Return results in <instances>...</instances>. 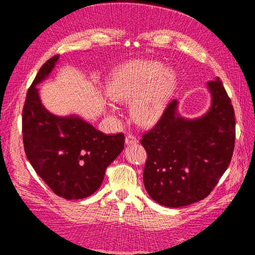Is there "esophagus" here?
Masks as SVG:
<instances>
[{"instance_id":"esophagus-1","label":"esophagus","mask_w":255,"mask_h":255,"mask_svg":"<svg viewBox=\"0 0 255 255\" xmlns=\"http://www.w3.org/2000/svg\"><path fill=\"white\" fill-rule=\"evenodd\" d=\"M125 142H126L127 145L137 144L138 143V139L134 137V136H131V134H129V136H127L126 138H125Z\"/></svg>"}]
</instances>
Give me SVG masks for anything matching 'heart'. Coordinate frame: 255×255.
I'll list each match as a JSON object with an SVG mask.
<instances>
[{
	"label": "heart",
	"instance_id": "b5f03b06",
	"mask_svg": "<svg viewBox=\"0 0 255 255\" xmlns=\"http://www.w3.org/2000/svg\"><path fill=\"white\" fill-rule=\"evenodd\" d=\"M177 85L174 69L159 61L132 60L114 70L105 92L110 100L130 103V115L141 127H152L163 117ZM110 111L114 107L108 105Z\"/></svg>",
	"mask_w": 255,
	"mask_h": 255
}]
</instances>
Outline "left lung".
Instances as JSON below:
<instances>
[{
  "instance_id": "1",
  "label": "left lung",
  "mask_w": 255,
  "mask_h": 255,
  "mask_svg": "<svg viewBox=\"0 0 255 255\" xmlns=\"http://www.w3.org/2000/svg\"><path fill=\"white\" fill-rule=\"evenodd\" d=\"M206 86L211 100L204 115L183 117L174 100L152 130L142 136L148 154L144 187L154 202L165 207H183L208 196L231 161L234 107L219 78Z\"/></svg>"
}]
</instances>
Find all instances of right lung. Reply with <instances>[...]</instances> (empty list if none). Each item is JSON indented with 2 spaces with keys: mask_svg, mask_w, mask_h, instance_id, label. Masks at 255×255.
<instances>
[{
  "mask_svg": "<svg viewBox=\"0 0 255 255\" xmlns=\"http://www.w3.org/2000/svg\"><path fill=\"white\" fill-rule=\"evenodd\" d=\"M59 56L39 69L27 92L23 141L27 159L58 196L82 199L94 194L106 167L124 149L123 133L105 134L79 115L58 116L41 103L36 86L49 77Z\"/></svg>",
  "mask_w": 255,
  "mask_h": 255,
  "instance_id": "obj_1",
  "label": "right lung"
}]
</instances>
